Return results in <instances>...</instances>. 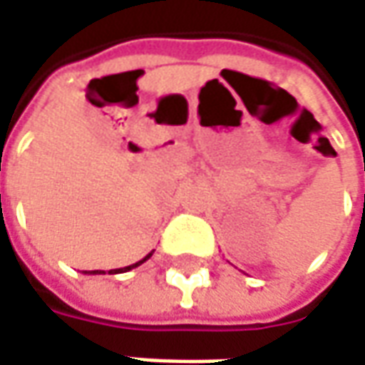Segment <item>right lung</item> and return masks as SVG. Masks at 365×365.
<instances>
[{"label":"right lung","instance_id":"right-lung-1","mask_svg":"<svg viewBox=\"0 0 365 365\" xmlns=\"http://www.w3.org/2000/svg\"><path fill=\"white\" fill-rule=\"evenodd\" d=\"M152 252H154V250H152ZM152 252H150V254H146V256H144L143 260H138V262H136V264H130V266H127V268H117V269H111V272H109V274H125V272H128V269H133V268H136V266H140V264H144V262H146V260H148V258H150ZM83 274L97 275V274H105V272H101V269H93V272H83Z\"/></svg>","mask_w":365,"mask_h":365}]
</instances>
